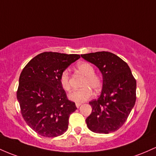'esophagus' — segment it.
I'll use <instances>...</instances> for the list:
<instances>
[{
  "label": "esophagus",
  "instance_id": "esophagus-1",
  "mask_svg": "<svg viewBox=\"0 0 156 156\" xmlns=\"http://www.w3.org/2000/svg\"><path fill=\"white\" fill-rule=\"evenodd\" d=\"M81 104H78V103H76V104H75V106H76L77 108H79V107H80V106H81Z\"/></svg>",
  "mask_w": 156,
  "mask_h": 156
}]
</instances>
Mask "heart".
Instances as JSON below:
<instances>
[{
    "label": "heart",
    "mask_w": 156,
    "mask_h": 156,
    "mask_svg": "<svg viewBox=\"0 0 156 156\" xmlns=\"http://www.w3.org/2000/svg\"><path fill=\"white\" fill-rule=\"evenodd\" d=\"M79 73L85 77L81 87L83 88L79 90H75L68 95V98L75 103L81 104L90 99L92 95V89L95 91H98L102 86L101 79L95 74L93 66L87 62H81L77 65ZM60 83L65 91H69L71 89L69 83V74L67 69H64L60 75Z\"/></svg>",
    "instance_id": "1"
}]
</instances>
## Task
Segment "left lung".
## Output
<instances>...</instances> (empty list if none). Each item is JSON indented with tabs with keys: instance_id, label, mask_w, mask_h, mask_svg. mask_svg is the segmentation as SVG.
<instances>
[{
	"instance_id": "1",
	"label": "left lung",
	"mask_w": 156,
	"mask_h": 156,
	"mask_svg": "<svg viewBox=\"0 0 156 156\" xmlns=\"http://www.w3.org/2000/svg\"><path fill=\"white\" fill-rule=\"evenodd\" d=\"M98 68L103 77L100 96L89 104L92 112L86 123L96 133L118 130L125 123L136 100V81L130 68L119 56L109 52L81 55Z\"/></svg>"
}]
</instances>
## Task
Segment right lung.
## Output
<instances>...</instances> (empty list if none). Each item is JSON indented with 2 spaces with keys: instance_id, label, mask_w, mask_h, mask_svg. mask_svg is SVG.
<instances>
[{
  "instance_id": "right-lung-1",
  "label": "right lung",
  "mask_w": 156,
  "mask_h": 156,
  "mask_svg": "<svg viewBox=\"0 0 156 156\" xmlns=\"http://www.w3.org/2000/svg\"><path fill=\"white\" fill-rule=\"evenodd\" d=\"M79 55L45 52L22 70L17 99L22 116L37 134L52 138L66 131L70 114L77 109L60 83V75Z\"/></svg>"
}]
</instances>
